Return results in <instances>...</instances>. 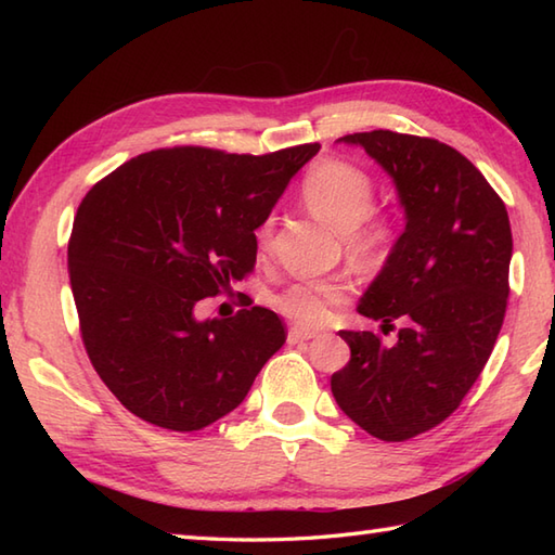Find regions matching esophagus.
I'll list each match as a JSON object with an SVG mask.
<instances>
[{
	"mask_svg": "<svg viewBox=\"0 0 555 555\" xmlns=\"http://www.w3.org/2000/svg\"><path fill=\"white\" fill-rule=\"evenodd\" d=\"M314 336H320L317 328H305V326H291L288 328V344H300V340H310Z\"/></svg>",
	"mask_w": 555,
	"mask_h": 555,
	"instance_id": "obj_1",
	"label": "esophagus"
}]
</instances>
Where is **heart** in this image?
Here are the masks:
<instances>
[{
  "mask_svg": "<svg viewBox=\"0 0 555 555\" xmlns=\"http://www.w3.org/2000/svg\"><path fill=\"white\" fill-rule=\"evenodd\" d=\"M302 203L312 215L346 233L350 250L360 257H376L386 243V223L372 217L374 183L370 173L344 159H322L308 171L300 185ZM269 229L257 231V241L267 243ZM346 279L296 281L279 291L271 305L298 324H322L328 312L348 300Z\"/></svg>",
  "mask_w": 555,
  "mask_h": 555,
  "instance_id": "b5f03b06",
  "label": "heart"
}]
</instances>
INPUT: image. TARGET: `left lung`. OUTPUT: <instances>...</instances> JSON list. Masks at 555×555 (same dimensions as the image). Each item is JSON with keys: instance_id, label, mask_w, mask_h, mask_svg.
Segmentation results:
<instances>
[{"instance_id": "obj_1", "label": "left lung", "mask_w": 555, "mask_h": 555, "mask_svg": "<svg viewBox=\"0 0 555 555\" xmlns=\"http://www.w3.org/2000/svg\"><path fill=\"white\" fill-rule=\"evenodd\" d=\"M340 140L391 176L405 209V231L358 312L405 326L391 346L340 332L350 362L332 376V393L367 434L408 441L457 410L496 344L511 293L508 211L475 164L439 140L393 131Z\"/></svg>"}]
</instances>
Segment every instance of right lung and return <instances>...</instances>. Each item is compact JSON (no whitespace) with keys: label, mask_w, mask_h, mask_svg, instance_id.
I'll return each mask as SVG.
<instances>
[{"label":"right lung","mask_w":555,"mask_h":555,"mask_svg":"<svg viewBox=\"0 0 555 555\" xmlns=\"http://www.w3.org/2000/svg\"><path fill=\"white\" fill-rule=\"evenodd\" d=\"M317 152V143L259 157L152 150L82 197L68 241L80 336L135 417L171 431L209 427L243 403L286 344L267 308L199 322L195 305L250 274L255 229Z\"/></svg>","instance_id":"right-lung-1"}]
</instances>
